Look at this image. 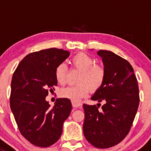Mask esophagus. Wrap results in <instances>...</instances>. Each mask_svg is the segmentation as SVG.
<instances>
[{"label":"esophagus","mask_w":151,"mask_h":151,"mask_svg":"<svg viewBox=\"0 0 151 151\" xmlns=\"http://www.w3.org/2000/svg\"><path fill=\"white\" fill-rule=\"evenodd\" d=\"M72 106L74 108H80L82 106V104L80 103V102H72Z\"/></svg>","instance_id":"esophagus-1"}]
</instances>
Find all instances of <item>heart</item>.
<instances>
[{"label": "heart", "instance_id": "heart-1", "mask_svg": "<svg viewBox=\"0 0 151 151\" xmlns=\"http://www.w3.org/2000/svg\"><path fill=\"white\" fill-rule=\"evenodd\" d=\"M72 66L81 71L77 79L78 85L63 88L60 96L72 102H77L87 96L90 91L96 92L103 86L106 77L105 68L100 64L95 63V60L90 55L80 52L72 58ZM68 76V68L65 63H60L55 69V78L58 84H65Z\"/></svg>", "mask_w": 151, "mask_h": 151}]
</instances>
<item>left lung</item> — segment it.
<instances>
[{"label": "left lung", "mask_w": 151, "mask_h": 151, "mask_svg": "<svg viewBox=\"0 0 151 151\" xmlns=\"http://www.w3.org/2000/svg\"><path fill=\"white\" fill-rule=\"evenodd\" d=\"M106 77L104 84L91 97L104 102L102 109L83 104V133L89 143L97 148L116 145L129 133L139 105L137 79L128 60L114 52L99 50Z\"/></svg>", "instance_id": "left-lung-1"}]
</instances>
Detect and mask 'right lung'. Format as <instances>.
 I'll return each mask as SVG.
<instances>
[{
    "instance_id": "right-lung-1",
    "label": "right lung",
    "mask_w": 151,
    "mask_h": 151,
    "mask_svg": "<svg viewBox=\"0 0 151 151\" xmlns=\"http://www.w3.org/2000/svg\"><path fill=\"white\" fill-rule=\"evenodd\" d=\"M69 52L51 48L26 55L11 82L10 108L21 135L31 144L47 147L59 140L71 111L70 99H57L50 108L46 96L58 86L55 69Z\"/></svg>"
}]
</instances>
